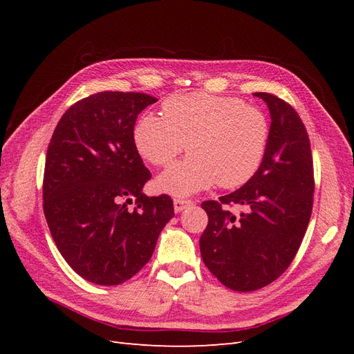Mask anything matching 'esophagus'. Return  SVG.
<instances>
[{
	"instance_id": "esophagus-1",
	"label": "esophagus",
	"mask_w": 354,
	"mask_h": 354,
	"mask_svg": "<svg viewBox=\"0 0 354 354\" xmlns=\"http://www.w3.org/2000/svg\"><path fill=\"white\" fill-rule=\"evenodd\" d=\"M192 205H194V201H190V199H174V211L176 212L183 211Z\"/></svg>"
}]
</instances>
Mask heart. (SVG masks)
Here are the masks:
<instances>
[{
	"label": "heart",
	"instance_id": "1",
	"mask_svg": "<svg viewBox=\"0 0 354 354\" xmlns=\"http://www.w3.org/2000/svg\"><path fill=\"white\" fill-rule=\"evenodd\" d=\"M269 137V120L261 109L208 93L173 95L162 103V116L145 113L134 127V145L147 162L162 167L185 147L190 152L156 178V187L173 196L217 183L242 186L261 167Z\"/></svg>",
	"mask_w": 354,
	"mask_h": 354
}]
</instances>
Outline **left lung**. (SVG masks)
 I'll use <instances>...</instances> for the list:
<instances>
[{
  "instance_id": "8db88e82",
  "label": "left lung",
  "mask_w": 354,
  "mask_h": 354,
  "mask_svg": "<svg viewBox=\"0 0 354 354\" xmlns=\"http://www.w3.org/2000/svg\"><path fill=\"white\" fill-rule=\"evenodd\" d=\"M270 111V137L259 171L246 183L201 207L208 216L199 239L202 260L233 291L250 292L276 281L292 263L313 208L315 176L306 127L295 109L270 93H254ZM238 203L239 218L224 210Z\"/></svg>"
}]
</instances>
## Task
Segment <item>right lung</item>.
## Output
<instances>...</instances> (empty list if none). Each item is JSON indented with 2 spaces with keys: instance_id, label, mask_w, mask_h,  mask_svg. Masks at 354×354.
Masks as SVG:
<instances>
[{
  "instance_id": "1",
  "label": "right lung",
  "mask_w": 354,
  "mask_h": 354,
  "mask_svg": "<svg viewBox=\"0 0 354 354\" xmlns=\"http://www.w3.org/2000/svg\"><path fill=\"white\" fill-rule=\"evenodd\" d=\"M155 102L134 91L88 95L60 118L47 149L42 207L50 233L66 263L95 285H120L140 272L174 217L168 195L142 192L152 176L134 145V124Z\"/></svg>"
}]
</instances>
